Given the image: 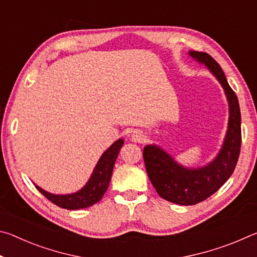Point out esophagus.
<instances>
[{
  "mask_svg": "<svg viewBox=\"0 0 257 257\" xmlns=\"http://www.w3.org/2000/svg\"><path fill=\"white\" fill-rule=\"evenodd\" d=\"M130 139L135 143H144L146 141V136L142 130H134L132 133V136H130Z\"/></svg>",
  "mask_w": 257,
  "mask_h": 257,
  "instance_id": "obj_1",
  "label": "esophagus"
}]
</instances>
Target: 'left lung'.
Masks as SVG:
<instances>
[{"mask_svg": "<svg viewBox=\"0 0 257 257\" xmlns=\"http://www.w3.org/2000/svg\"><path fill=\"white\" fill-rule=\"evenodd\" d=\"M189 54L205 64L222 85L229 102V125L219 155L204 168H184L160 147H144L143 156L152 185L161 197L180 205H195L219 190L232 175L241 146L240 108L237 95L229 86L222 68L205 52L194 51Z\"/></svg>", "mask_w": 257, "mask_h": 257, "instance_id": "left-lung-1", "label": "left lung"}]
</instances>
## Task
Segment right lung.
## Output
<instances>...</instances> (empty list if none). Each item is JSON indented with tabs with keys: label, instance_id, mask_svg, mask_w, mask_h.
I'll use <instances>...</instances> for the list:
<instances>
[{
	"label": "right lung",
	"instance_id": "right-lung-1",
	"mask_svg": "<svg viewBox=\"0 0 257 257\" xmlns=\"http://www.w3.org/2000/svg\"><path fill=\"white\" fill-rule=\"evenodd\" d=\"M122 145V139H118L104 152L101 159L98 160L96 167L94 169L90 179L84 188L77 191V193L70 195H53L43 190L38 186H36V188L50 202L58 205L59 207L67 208V210H79V208L92 206L101 201L105 191L107 190L113 167H114L115 160L118 158V154Z\"/></svg>",
	"mask_w": 257,
	"mask_h": 257
}]
</instances>
